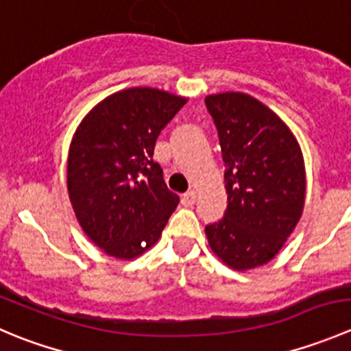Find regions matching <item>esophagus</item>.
Listing matches in <instances>:
<instances>
[{"instance_id":"esophagus-1","label":"esophagus","mask_w":351,"mask_h":351,"mask_svg":"<svg viewBox=\"0 0 351 351\" xmlns=\"http://www.w3.org/2000/svg\"><path fill=\"white\" fill-rule=\"evenodd\" d=\"M197 200V192L195 190H189L186 193H183V202L189 204V206H192V204H195Z\"/></svg>"}]
</instances>
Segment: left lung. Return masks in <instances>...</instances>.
<instances>
[{
    "label": "left lung",
    "mask_w": 351,
    "mask_h": 351,
    "mask_svg": "<svg viewBox=\"0 0 351 351\" xmlns=\"http://www.w3.org/2000/svg\"><path fill=\"white\" fill-rule=\"evenodd\" d=\"M226 165L228 207L207 224L214 254L237 271L267 264L297 226L305 204L300 145L285 121L243 93L206 97Z\"/></svg>",
    "instance_id": "1"
}]
</instances>
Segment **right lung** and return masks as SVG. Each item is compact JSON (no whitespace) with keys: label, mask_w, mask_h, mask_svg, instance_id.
I'll return each mask as SVG.
<instances>
[{"label":"right lung","mask_w":351,"mask_h":351,"mask_svg":"<svg viewBox=\"0 0 351 351\" xmlns=\"http://www.w3.org/2000/svg\"><path fill=\"white\" fill-rule=\"evenodd\" d=\"M185 103L151 87L120 90L93 108L71 138V207L85 234L111 257L149 250L178 206L152 156L161 130Z\"/></svg>","instance_id":"add662e5"}]
</instances>
